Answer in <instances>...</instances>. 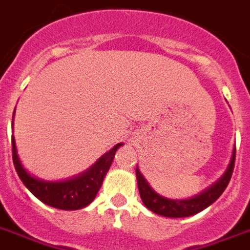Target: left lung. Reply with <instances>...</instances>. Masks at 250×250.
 <instances>
[{"label":"left lung","mask_w":250,"mask_h":250,"mask_svg":"<svg viewBox=\"0 0 250 250\" xmlns=\"http://www.w3.org/2000/svg\"><path fill=\"white\" fill-rule=\"evenodd\" d=\"M235 157L236 148L233 149L231 163L228 165V169L224 173V176L220 180L207 188L206 191L191 198V199H184V201H174V199H167L156 193L153 188H150L146 178L142 176V173L136 167V178H138V188L140 198L146 208L150 209L155 214L163 215L167 218H186L191 216L198 212H201L205 208H207L209 205H212L216 199L223 194L226 188L231 181L233 167H235Z\"/></svg>","instance_id":"left-lung-1"}]
</instances>
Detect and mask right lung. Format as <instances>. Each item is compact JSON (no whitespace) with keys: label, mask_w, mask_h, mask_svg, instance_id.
Segmentation results:
<instances>
[{"label":"right lung","mask_w":250,"mask_h":250,"mask_svg":"<svg viewBox=\"0 0 250 250\" xmlns=\"http://www.w3.org/2000/svg\"><path fill=\"white\" fill-rule=\"evenodd\" d=\"M11 146H13L14 167L24 186L44 205L59 209L72 211V209L83 208L93 202L104 182L106 173L111 167L115 152L122 144H117L111 150H108L106 155L102 156L83 174L62 182H47L28 174L18 159L14 138H11Z\"/></svg>","instance_id":"1"}]
</instances>
